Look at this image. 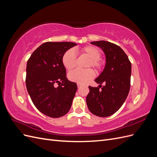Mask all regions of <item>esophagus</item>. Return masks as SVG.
<instances>
[{
  "instance_id": "obj_1",
  "label": "esophagus",
  "mask_w": 157,
  "mask_h": 157,
  "mask_svg": "<svg viewBox=\"0 0 157 157\" xmlns=\"http://www.w3.org/2000/svg\"><path fill=\"white\" fill-rule=\"evenodd\" d=\"M82 84H80V83H77V86L79 88V87H80V86H82Z\"/></svg>"
}]
</instances>
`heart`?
Segmentation results:
<instances>
[{"label": "heart", "mask_w": 157, "mask_h": 157, "mask_svg": "<svg viewBox=\"0 0 157 157\" xmlns=\"http://www.w3.org/2000/svg\"><path fill=\"white\" fill-rule=\"evenodd\" d=\"M79 52L80 54L86 56L89 58L86 65V67H93L98 71H100L103 69V63L99 59L101 55V52L96 47L88 46L80 49ZM61 61L66 69L68 71L73 69L76 65V55L74 51L71 49L66 51L62 56ZM95 75V71L91 68L75 69L68 74V78L72 82L84 84L94 78Z\"/></svg>", "instance_id": "b5f03b06"}]
</instances>
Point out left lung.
I'll use <instances>...</instances> for the list:
<instances>
[{"label": "left lung", "mask_w": 157, "mask_h": 157, "mask_svg": "<svg viewBox=\"0 0 157 157\" xmlns=\"http://www.w3.org/2000/svg\"><path fill=\"white\" fill-rule=\"evenodd\" d=\"M91 44L103 50L106 64L103 72L95 79L100 84L99 87L89 86L86 103L89 111L94 115L107 117L113 115L121 107L129 93L131 62L125 52L115 44L105 40L94 41ZM103 83L105 85L102 87Z\"/></svg>", "instance_id": "left-lung-1"}]
</instances>
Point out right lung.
<instances>
[{"label":"right lung","mask_w":157,"mask_h":157,"mask_svg":"<svg viewBox=\"0 0 157 157\" xmlns=\"http://www.w3.org/2000/svg\"><path fill=\"white\" fill-rule=\"evenodd\" d=\"M76 45L69 42H46L33 52L27 61V92L36 109L46 116L59 118L70 110L77 85L66 77L61 58ZM56 83L59 85L57 88Z\"/></svg>","instance_id":"1"}]
</instances>
